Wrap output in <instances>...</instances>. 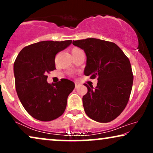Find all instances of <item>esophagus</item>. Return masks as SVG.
Returning <instances> with one entry per match:
<instances>
[{
	"label": "esophagus",
	"mask_w": 153,
	"mask_h": 153,
	"mask_svg": "<svg viewBox=\"0 0 153 153\" xmlns=\"http://www.w3.org/2000/svg\"><path fill=\"white\" fill-rule=\"evenodd\" d=\"M80 85H81V84L79 83L75 82V88H78L80 86Z\"/></svg>",
	"instance_id": "obj_1"
}]
</instances>
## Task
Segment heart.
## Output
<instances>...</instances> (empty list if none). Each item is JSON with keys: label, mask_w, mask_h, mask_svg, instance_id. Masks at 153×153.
<instances>
[{"label": "heart", "mask_w": 153, "mask_h": 153, "mask_svg": "<svg viewBox=\"0 0 153 153\" xmlns=\"http://www.w3.org/2000/svg\"><path fill=\"white\" fill-rule=\"evenodd\" d=\"M74 49H75V48H74Z\"/></svg>", "instance_id": "obj_1"}]
</instances>
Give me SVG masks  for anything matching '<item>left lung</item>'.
Listing matches in <instances>:
<instances>
[{"instance_id":"1","label":"left lung","mask_w":153,"mask_h":153,"mask_svg":"<svg viewBox=\"0 0 153 153\" xmlns=\"http://www.w3.org/2000/svg\"><path fill=\"white\" fill-rule=\"evenodd\" d=\"M86 55L84 74L97 77L95 88L89 87L83 96V105L89 118L108 123L117 118L129 101L133 84L130 62L115 43L96 38L73 41Z\"/></svg>"}]
</instances>
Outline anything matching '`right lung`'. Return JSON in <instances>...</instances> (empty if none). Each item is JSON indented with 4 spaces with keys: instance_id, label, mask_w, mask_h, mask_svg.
Returning <instances> with one entry per match:
<instances>
[{
    "instance_id": "obj_1",
    "label": "right lung",
    "mask_w": 153,
    "mask_h": 153,
    "mask_svg": "<svg viewBox=\"0 0 153 153\" xmlns=\"http://www.w3.org/2000/svg\"><path fill=\"white\" fill-rule=\"evenodd\" d=\"M72 40L42 41L22 49L14 63L16 91L23 106L31 116L51 121L63 114L73 81L62 79L50 84L47 74L56 69L55 57Z\"/></svg>"
}]
</instances>
